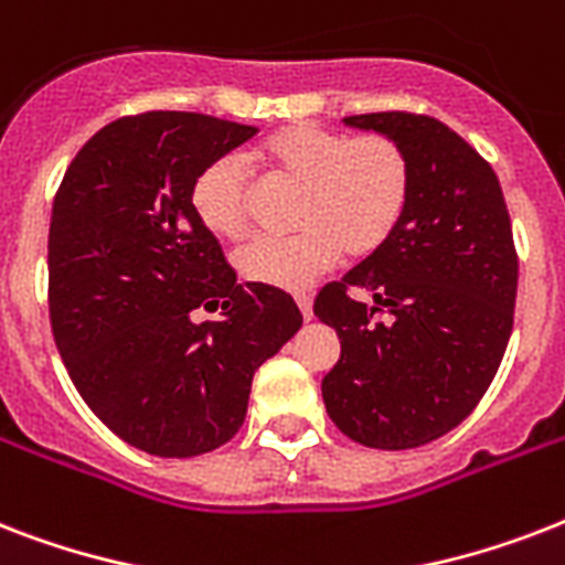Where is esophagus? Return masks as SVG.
Instances as JSON below:
<instances>
[{
	"label": "esophagus",
	"mask_w": 565,
	"mask_h": 565,
	"mask_svg": "<svg viewBox=\"0 0 565 565\" xmlns=\"http://www.w3.org/2000/svg\"><path fill=\"white\" fill-rule=\"evenodd\" d=\"M296 305H299L301 317H305V319L313 317V301H310V296H305V292H299V296H296Z\"/></svg>",
	"instance_id": "1"
}]
</instances>
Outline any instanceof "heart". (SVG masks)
Listing matches in <instances>:
<instances>
[{
	"label": "heart",
	"instance_id": "obj_1",
	"mask_svg": "<svg viewBox=\"0 0 565 565\" xmlns=\"http://www.w3.org/2000/svg\"><path fill=\"white\" fill-rule=\"evenodd\" d=\"M255 163L275 184L299 188L292 237H264L237 255L252 284L305 290L343 255L372 257L402 225L411 202V161L384 135L352 137L317 122H292L260 140ZM195 220L220 239H243L255 213V181L246 163L222 154L190 190Z\"/></svg>",
	"mask_w": 565,
	"mask_h": 565
}]
</instances>
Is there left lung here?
I'll return each mask as SVG.
<instances>
[{
  "label": "left lung",
  "mask_w": 565,
  "mask_h": 565,
  "mask_svg": "<svg viewBox=\"0 0 565 565\" xmlns=\"http://www.w3.org/2000/svg\"><path fill=\"white\" fill-rule=\"evenodd\" d=\"M411 161V202L375 255L326 284L319 322L340 337L326 411L370 448L425 446L475 411L513 331L519 257L499 175L439 119L358 114Z\"/></svg>",
  "instance_id": "8db88e82"
}]
</instances>
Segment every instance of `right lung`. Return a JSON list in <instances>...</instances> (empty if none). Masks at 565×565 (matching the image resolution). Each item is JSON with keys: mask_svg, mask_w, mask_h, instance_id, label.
Listing matches in <instances>:
<instances>
[{"mask_svg": "<svg viewBox=\"0 0 565 565\" xmlns=\"http://www.w3.org/2000/svg\"><path fill=\"white\" fill-rule=\"evenodd\" d=\"M255 126L149 110L82 146L52 202L49 319L66 372L128 446L195 457L246 419L257 366L301 328L292 296L237 284L190 190ZM223 308L213 323L192 310Z\"/></svg>", "mask_w": 565, "mask_h": 565, "instance_id": "add662e5", "label": "right lung"}]
</instances>
